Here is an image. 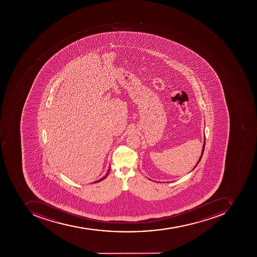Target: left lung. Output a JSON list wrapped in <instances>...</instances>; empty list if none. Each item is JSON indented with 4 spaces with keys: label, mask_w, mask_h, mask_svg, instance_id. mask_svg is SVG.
I'll use <instances>...</instances> for the list:
<instances>
[{
    "label": "left lung",
    "mask_w": 257,
    "mask_h": 257,
    "mask_svg": "<svg viewBox=\"0 0 257 257\" xmlns=\"http://www.w3.org/2000/svg\"><path fill=\"white\" fill-rule=\"evenodd\" d=\"M205 138H204V142H203V145H202V153H201V156H200V157H199V160H198V161L197 162L196 165H195V167H194V168H193V170H194V169L195 168V167H197V166H198V163H199V162H200L201 159H202V155H203V153H204V149H205ZM192 170H191V171H192Z\"/></svg>",
    "instance_id": "left-lung-1"
}]
</instances>
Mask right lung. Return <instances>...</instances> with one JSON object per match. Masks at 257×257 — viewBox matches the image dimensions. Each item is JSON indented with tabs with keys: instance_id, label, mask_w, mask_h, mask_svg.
Segmentation results:
<instances>
[{
	"instance_id": "obj_1",
	"label": "right lung",
	"mask_w": 257,
	"mask_h": 257,
	"mask_svg": "<svg viewBox=\"0 0 257 257\" xmlns=\"http://www.w3.org/2000/svg\"><path fill=\"white\" fill-rule=\"evenodd\" d=\"M109 169H110V167H108V170H107L106 174H105V175H104V177H101V178L99 179V180H97V181H94V182H92V183L99 182V181H102V180H104V179L105 178V177H106L107 176H108V172H109Z\"/></svg>"
}]
</instances>
